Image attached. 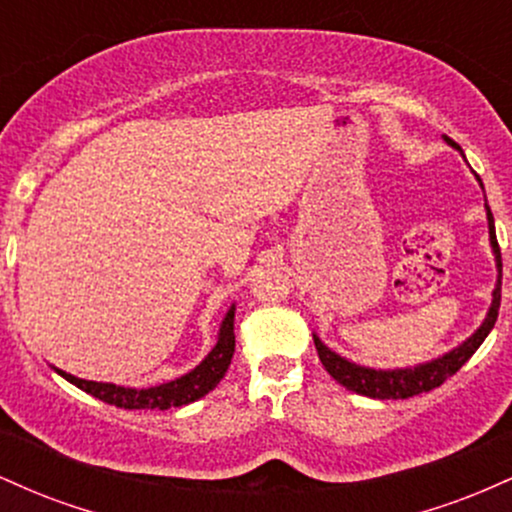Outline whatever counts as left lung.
<instances>
[{"label":"left lung","instance_id":"obj_1","mask_svg":"<svg viewBox=\"0 0 512 512\" xmlns=\"http://www.w3.org/2000/svg\"><path fill=\"white\" fill-rule=\"evenodd\" d=\"M445 142L462 154V149L452 142V139L445 137ZM486 219H489V240H491L493 255H496L498 279H496V289H493L491 308H489V313H486V320L481 322L479 330L474 332L467 342H462L460 346H455V349L448 351V354L433 358V361L419 363V366H414V368H395V370H375V368L358 366V363L346 361L344 356H339L337 351L330 349V346L322 344L320 337L313 334V342H315L317 356H320L322 366H325L327 373H330L339 385H344L346 390L356 392V395H366L373 399H407V397L421 395V392H431L433 387H440L445 380L450 378V375H455L457 370H460L464 363L472 358L474 351L479 349L481 342L489 337L493 325H496L498 308H501L503 262H501V248H498L496 226H493V214H491L489 204H486Z\"/></svg>","mask_w":512,"mask_h":512}]
</instances>
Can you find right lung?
I'll return each instance as SVG.
<instances>
[{
    "label": "right lung",
    "mask_w": 512,
    "mask_h": 512,
    "mask_svg": "<svg viewBox=\"0 0 512 512\" xmlns=\"http://www.w3.org/2000/svg\"><path fill=\"white\" fill-rule=\"evenodd\" d=\"M233 317H236V305H231L226 317H223L219 327V339H216L214 349L209 351L207 358L192 368L190 373L180 375V378L170 380V383L156 385V387H122L113 383H96V380H81L72 373L55 368L64 380L79 387V390L88 392V395L98 397L101 402L115 404L120 409H170L182 407V404L197 402L207 392L214 390L226 375L228 366H231L233 351H236V334H233Z\"/></svg>",
    "instance_id": "obj_1"
}]
</instances>
